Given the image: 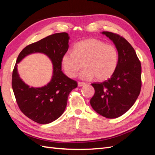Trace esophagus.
Listing matches in <instances>:
<instances>
[{
    "label": "esophagus",
    "instance_id": "obj_1",
    "mask_svg": "<svg viewBox=\"0 0 155 155\" xmlns=\"http://www.w3.org/2000/svg\"><path fill=\"white\" fill-rule=\"evenodd\" d=\"M85 85H86L85 83H83V82H78V87H82V86H84Z\"/></svg>",
    "mask_w": 155,
    "mask_h": 155
}]
</instances>
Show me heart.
I'll return each instance as SVG.
<instances>
[{
	"mask_svg": "<svg viewBox=\"0 0 155 155\" xmlns=\"http://www.w3.org/2000/svg\"><path fill=\"white\" fill-rule=\"evenodd\" d=\"M83 66L80 77L97 81H104L115 72L118 64V53L112 45L96 39L81 41L61 58V64L65 74L69 78L76 76Z\"/></svg>",
	"mask_w": 155,
	"mask_h": 155,
	"instance_id": "heart-1",
	"label": "heart"
}]
</instances>
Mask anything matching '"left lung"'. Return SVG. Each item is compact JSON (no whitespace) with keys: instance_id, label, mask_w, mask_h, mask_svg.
<instances>
[{"instance_id":"left-lung-1","label":"left lung","mask_w":155,"mask_h":155,"mask_svg":"<svg viewBox=\"0 0 155 155\" xmlns=\"http://www.w3.org/2000/svg\"><path fill=\"white\" fill-rule=\"evenodd\" d=\"M101 34L114 44L118 53V64L108 80L91 84L95 93L90 104L97 114L107 118H116L129 110L140 94L141 63L133 46L124 37L109 31Z\"/></svg>"}]
</instances>
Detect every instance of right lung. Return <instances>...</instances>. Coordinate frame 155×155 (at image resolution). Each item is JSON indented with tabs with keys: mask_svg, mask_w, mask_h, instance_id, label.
<instances>
[{
	"mask_svg": "<svg viewBox=\"0 0 155 155\" xmlns=\"http://www.w3.org/2000/svg\"><path fill=\"white\" fill-rule=\"evenodd\" d=\"M70 37L67 33L49 35L23 49L18 55L12 74V88L21 110L28 118L40 124H47L59 118L66 109L70 92L77 82L61 71V58L67 51ZM46 54L53 65L51 81L41 87H30L20 78L17 64L32 53Z\"/></svg>",
	"mask_w": 155,
	"mask_h": 155,
	"instance_id": "right-lung-1",
	"label": "right lung"
}]
</instances>
